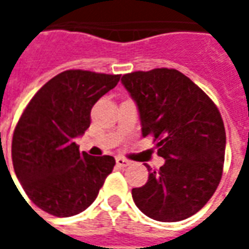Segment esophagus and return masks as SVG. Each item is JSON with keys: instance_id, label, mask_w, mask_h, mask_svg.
Segmentation results:
<instances>
[{"instance_id": "esophagus-1", "label": "esophagus", "mask_w": 249, "mask_h": 249, "mask_svg": "<svg viewBox=\"0 0 249 249\" xmlns=\"http://www.w3.org/2000/svg\"><path fill=\"white\" fill-rule=\"evenodd\" d=\"M116 164H117L119 167H128L130 164V161H128L126 159H123V157H117V159H116Z\"/></svg>"}]
</instances>
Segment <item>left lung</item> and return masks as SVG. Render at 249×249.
Returning <instances> with one entry per match:
<instances>
[{
	"instance_id": "left-lung-1",
	"label": "left lung",
	"mask_w": 249,
	"mask_h": 249,
	"mask_svg": "<svg viewBox=\"0 0 249 249\" xmlns=\"http://www.w3.org/2000/svg\"><path fill=\"white\" fill-rule=\"evenodd\" d=\"M121 82L140 113L141 130L155 137L159 171L146 165L145 185L132 189L141 212L157 221H180L203 208L219 185L225 129L213 101L176 69L124 74Z\"/></svg>"
}]
</instances>
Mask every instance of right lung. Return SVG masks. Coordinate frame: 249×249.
<instances>
[{"instance_id":"add662e5","label":"right lung","mask_w":249,"mask_h":249,"mask_svg":"<svg viewBox=\"0 0 249 249\" xmlns=\"http://www.w3.org/2000/svg\"><path fill=\"white\" fill-rule=\"evenodd\" d=\"M120 74L65 71L46 82L19 117L12 141L16 176L33 203L57 217L80 213L96 200L112 172V156L78 151L93 105Z\"/></svg>"}]
</instances>
